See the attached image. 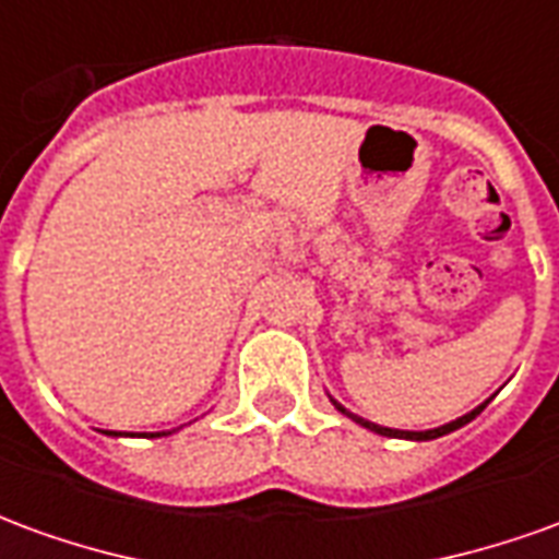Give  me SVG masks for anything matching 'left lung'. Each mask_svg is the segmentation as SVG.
<instances>
[{
    "instance_id": "obj_1",
    "label": "left lung",
    "mask_w": 559,
    "mask_h": 559,
    "mask_svg": "<svg viewBox=\"0 0 559 559\" xmlns=\"http://www.w3.org/2000/svg\"><path fill=\"white\" fill-rule=\"evenodd\" d=\"M332 404H335V407H338L344 416H350L353 421H359L362 428H368V431H374V433H383V437H404V440H433V437H443V433H449V431H457L461 425H467V421L476 419V416L485 411V404H488V401H485V404H479L476 411H469L467 416H461V419H455V421H445V425H440V428H431V431H399V428H383V425H374V421L362 419V416H356V413L344 411L338 401H332Z\"/></svg>"
}]
</instances>
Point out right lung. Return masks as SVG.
<instances>
[{
	"mask_svg": "<svg viewBox=\"0 0 559 559\" xmlns=\"http://www.w3.org/2000/svg\"><path fill=\"white\" fill-rule=\"evenodd\" d=\"M170 431H158V433H146V437H167Z\"/></svg>",
	"mask_w": 559,
	"mask_h": 559,
	"instance_id": "1",
	"label": "right lung"
}]
</instances>
